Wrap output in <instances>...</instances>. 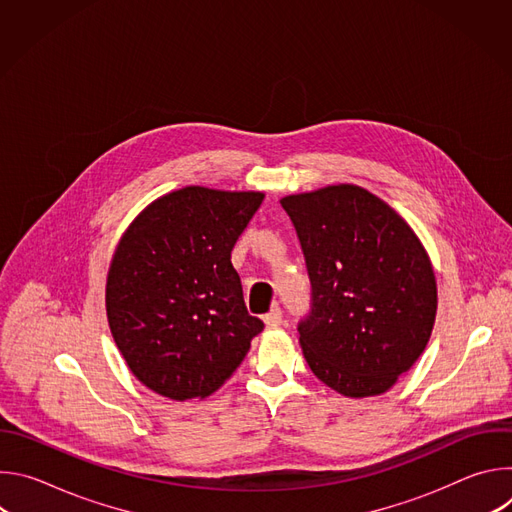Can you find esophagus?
<instances>
[{
    "label": "esophagus",
    "instance_id": "esophagus-1",
    "mask_svg": "<svg viewBox=\"0 0 512 512\" xmlns=\"http://www.w3.org/2000/svg\"><path fill=\"white\" fill-rule=\"evenodd\" d=\"M263 322H265V326H269V328H275V326H281V322H283V316H281V310L275 306V308H271L265 316H263Z\"/></svg>",
    "mask_w": 512,
    "mask_h": 512
}]
</instances>
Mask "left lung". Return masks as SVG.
Returning <instances> with one entry per match:
<instances>
[{"label": "left lung", "instance_id": "1", "mask_svg": "<svg viewBox=\"0 0 512 512\" xmlns=\"http://www.w3.org/2000/svg\"><path fill=\"white\" fill-rule=\"evenodd\" d=\"M310 283L298 324L312 373L344 397L389 391L427 346L437 310L431 261L403 218L354 184L281 198Z\"/></svg>", "mask_w": 512, "mask_h": 512}]
</instances>
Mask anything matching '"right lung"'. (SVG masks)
Here are the masks:
<instances>
[{
  "mask_svg": "<svg viewBox=\"0 0 512 512\" xmlns=\"http://www.w3.org/2000/svg\"><path fill=\"white\" fill-rule=\"evenodd\" d=\"M263 196L186 186L123 233L107 275L109 328L129 371L158 395L208 397L263 330L231 263Z\"/></svg>",
  "mask_w": 512,
  "mask_h": 512,
  "instance_id": "right-lung-1",
  "label": "right lung"
}]
</instances>
